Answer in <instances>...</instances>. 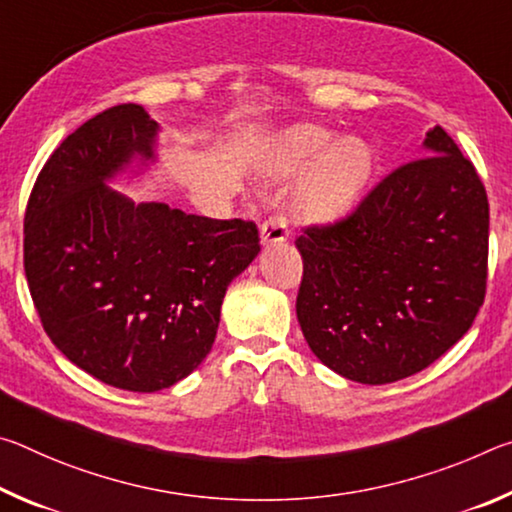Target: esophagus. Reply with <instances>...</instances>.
Listing matches in <instances>:
<instances>
[{
  "instance_id": "1",
  "label": "esophagus",
  "mask_w": 512,
  "mask_h": 512,
  "mask_svg": "<svg viewBox=\"0 0 512 512\" xmlns=\"http://www.w3.org/2000/svg\"><path fill=\"white\" fill-rule=\"evenodd\" d=\"M259 237H262L264 246L282 244V241H287L289 239L287 219H284V216H271V219H266L262 223V228H259Z\"/></svg>"
}]
</instances>
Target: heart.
I'll return each instance as SVG.
<instances>
[{
  "label": "heart",
  "mask_w": 512,
  "mask_h": 512,
  "mask_svg": "<svg viewBox=\"0 0 512 512\" xmlns=\"http://www.w3.org/2000/svg\"><path fill=\"white\" fill-rule=\"evenodd\" d=\"M314 161L296 187L298 212L309 221L327 223L350 212L375 169L370 146L345 137L329 146V135L318 128H300L284 142L271 167L273 178L296 176Z\"/></svg>",
  "instance_id": "heart-1"
}]
</instances>
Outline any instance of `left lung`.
<instances>
[{
  "instance_id": "obj_1",
  "label": "left lung",
  "mask_w": 512,
  "mask_h": 512,
  "mask_svg": "<svg viewBox=\"0 0 512 512\" xmlns=\"http://www.w3.org/2000/svg\"><path fill=\"white\" fill-rule=\"evenodd\" d=\"M345 219L296 239L298 323L327 368L359 384L411 377L463 339L485 298L490 207L443 128Z\"/></svg>"
}]
</instances>
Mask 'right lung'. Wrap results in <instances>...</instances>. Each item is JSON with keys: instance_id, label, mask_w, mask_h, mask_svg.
Wrapping results in <instances>:
<instances>
[{"instance_id": "obj_1", "label": "right lung", "mask_w": 512, "mask_h": 512, "mask_svg": "<svg viewBox=\"0 0 512 512\" xmlns=\"http://www.w3.org/2000/svg\"><path fill=\"white\" fill-rule=\"evenodd\" d=\"M137 103L99 112L51 153L24 214V273L51 343L103 384L155 393L210 354L228 284L259 253L253 221L133 203L106 180L149 162Z\"/></svg>"}]
</instances>
